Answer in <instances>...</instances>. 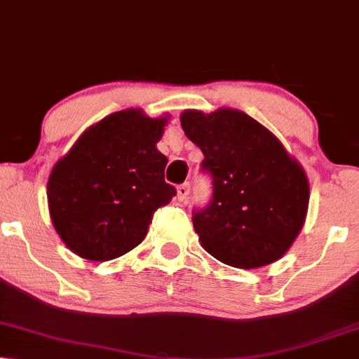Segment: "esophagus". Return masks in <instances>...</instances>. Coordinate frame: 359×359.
<instances>
[{"instance_id": "esophagus-1", "label": "esophagus", "mask_w": 359, "mask_h": 359, "mask_svg": "<svg viewBox=\"0 0 359 359\" xmlns=\"http://www.w3.org/2000/svg\"><path fill=\"white\" fill-rule=\"evenodd\" d=\"M189 195H190V184L189 182H185L177 187V197H179V201H182V202L187 201Z\"/></svg>"}]
</instances>
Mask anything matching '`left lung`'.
<instances>
[{
    "label": "left lung",
    "instance_id": "1",
    "mask_svg": "<svg viewBox=\"0 0 359 359\" xmlns=\"http://www.w3.org/2000/svg\"><path fill=\"white\" fill-rule=\"evenodd\" d=\"M184 133L210 172V205L194 213L202 247L225 265L258 269L280 260L305 225L310 184L300 162L265 126L238 109H187Z\"/></svg>",
    "mask_w": 359,
    "mask_h": 359
}]
</instances>
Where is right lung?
<instances>
[{
  "label": "right lung",
  "mask_w": 359,
  "mask_h": 359,
  "mask_svg": "<svg viewBox=\"0 0 359 359\" xmlns=\"http://www.w3.org/2000/svg\"><path fill=\"white\" fill-rule=\"evenodd\" d=\"M167 117L126 109L86 129L48 180L51 222L66 247L93 262L117 258L146 238L154 212L177 194L157 149Z\"/></svg>",
  "instance_id": "add662e5"
}]
</instances>
